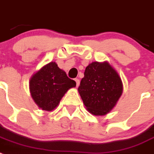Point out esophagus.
Instances as JSON below:
<instances>
[{"mask_svg":"<svg viewBox=\"0 0 154 154\" xmlns=\"http://www.w3.org/2000/svg\"><path fill=\"white\" fill-rule=\"evenodd\" d=\"M75 82H76V86L78 87L79 85V83H80V80L79 79H75Z\"/></svg>","mask_w":154,"mask_h":154,"instance_id":"34e87169","label":"esophagus"}]
</instances>
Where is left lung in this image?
<instances>
[{
    "label": "left lung",
    "instance_id": "1",
    "mask_svg": "<svg viewBox=\"0 0 154 154\" xmlns=\"http://www.w3.org/2000/svg\"><path fill=\"white\" fill-rule=\"evenodd\" d=\"M78 90L87 109L95 116H103L116 106L123 85L108 62H94L85 68Z\"/></svg>",
    "mask_w": 154,
    "mask_h": 154
}]
</instances>
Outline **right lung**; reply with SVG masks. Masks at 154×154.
<instances>
[{
	"mask_svg": "<svg viewBox=\"0 0 154 154\" xmlns=\"http://www.w3.org/2000/svg\"><path fill=\"white\" fill-rule=\"evenodd\" d=\"M75 85V82L53 62L42 67L30 80V91L34 101L39 108L47 111L54 109L65 92Z\"/></svg>",
	"mask_w": 154,
	"mask_h": 154,
	"instance_id": "obj_1",
	"label": "right lung"
}]
</instances>
